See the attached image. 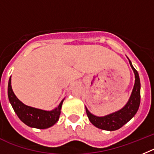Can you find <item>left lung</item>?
I'll list each match as a JSON object with an SVG mask.
<instances>
[{
  "label": "left lung",
  "mask_w": 154,
  "mask_h": 154,
  "mask_svg": "<svg viewBox=\"0 0 154 154\" xmlns=\"http://www.w3.org/2000/svg\"><path fill=\"white\" fill-rule=\"evenodd\" d=\"M127 59L129 60L131 68L134 70L135 75V83L131 97L125 106L120 110L103 117H97L96 115H94L85 106L87 117L91 124L103 131H113L120 129L135 116L139 109L140 103V81L139 74L136 69L133 67L130 59L128 57Z\"/></svg>",
  "instance_id": "8db88e82"
}]
</instances>
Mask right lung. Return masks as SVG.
Segmentation results:
<instances>
[{"label":"right lung","instance_id":"1","mask_svg":"<svg viewBox=\"0 0 154 154\" xmlns=\"http://www.w3.org/2000/svg\"><path fill=\"white\" fill-rule=\"evenodd\" d=\"M9 101L14 110L23 124L30 127L37 129H47L54 125L59 120L63 99L60 104L52 110H44L27 106L17 97L11 87V77H10L8 87Z\"/></svg>","mask_w":154,"mask_h":154}]
</instances>
